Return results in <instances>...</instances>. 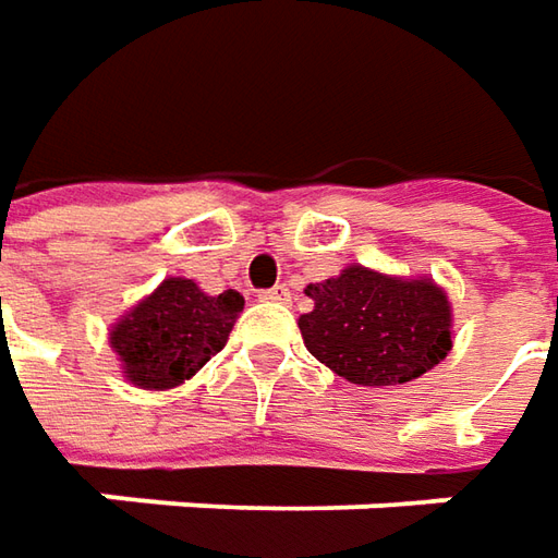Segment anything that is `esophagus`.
<instances>
[{
  "instance_id": "esophagus-1",
  "label": "esophagus",
  "mask_w": 558,
  "mask_h": 558,
  "mask_svg": "<svg viewBox=\"0 0 558 558\" xmlns=\"http://www.w3.org/2000/svg\"><path fill=\"white\" fill-rule=\"evenodd\" d=\"M259 299H265V302H290V290H287L283 283H278V287H271V290H262Z\"/></svg>"
}]
</instances>
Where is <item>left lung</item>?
<instances>
[{"instance_id": "left-lung-1", "label": "left lung", "mask_w": 558, "mask_h": 558, "mask_svg": "<svg viewBox=\"0 0 558 558\" xmlns=\"http://www.w3.org/2000/svg\"><path fill=\"white\" fill-rule=\"evenodd\" d=\"M305 293L315 302L299 317L305 349L349 383H411L451 352V305L433 280L349 265Z\"/></svg>"}]
</instances>
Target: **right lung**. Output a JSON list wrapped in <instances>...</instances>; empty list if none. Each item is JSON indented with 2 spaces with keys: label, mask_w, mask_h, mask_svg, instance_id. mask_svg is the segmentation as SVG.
I'll use <instances>...</instances> for the list:
<instances>
[{
  "label": "right lung",
  "mask_w": 558,
  "mask_h": 558,
  "mask_svg": "<svg viewBox=\"0 0 558 558\" xmlns=\"http://www.w3.org/2000/svg\"><path fill=\"white\" fill-rule=\"evenodd\" d=\"M243 296H206L194 280L169 278L110 330L123 374L142 389H172L225 349Z\"/></svg>",
  "instance_id": "add662e5"
}]
</instances>
